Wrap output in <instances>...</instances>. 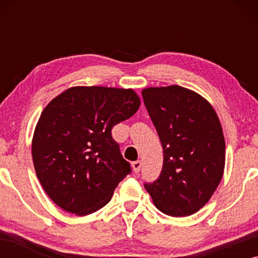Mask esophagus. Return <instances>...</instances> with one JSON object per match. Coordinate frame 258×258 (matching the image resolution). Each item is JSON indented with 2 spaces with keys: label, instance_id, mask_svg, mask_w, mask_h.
<instances>
[{
  "label": "esophagus",
  "instance_id": "obj_1",
  "mask_svg": "<svg viewBox=\"0 0 258 258\" xmlns=\"http://www.w3.org/2000/svg\"><path fill=\"white\" fill-rule=\"evenodd\" d=\"M141 167H142V163H141V161L133 162V168H134V171H135V172H140Z\"/></svg>",
  "mask_w": 258,
  "mask_h": 258
}]
</instances>
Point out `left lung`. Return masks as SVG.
Returning <instances> with one entry per match:
<instances>
[{
    "mask_svg": "<svg viewBox=\"0 0 258 258\" xmlns=\"http://www.w3.org/2000/svg\"><path fill=\"white\" fill-rule=\"evenodd\" d=\"M142 96L163 148L161 174L144 188L163 214H195L223 176L225 142L218 116L206 98L179 86L146 88Z\"/></svg>",
    "mask_w": 258,
    "mask_h": 258,
    "instance_id": "obj_1",
    "label": "left lung"
}]
</instances>
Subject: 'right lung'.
Segmentation results:
<instances>
[{
  "instance_id": "add662e5",
  "label": "right lung",
  "mask_w": 258,
  "mask_h": 258,
  "mask_svg": "<svg viewBox=\"0 0 258 258\" xmlns=\"http://www.w3.org/2000/svg\"><path fill=\"white\" fill-rule=\"evenodd\" d=\"M133 89L73 87L42 111L31 143L37 178L63 210L84 216L110 201L132 172L112 126L139 110Z\"/></svg>"
}]
</instances>
